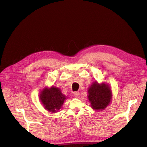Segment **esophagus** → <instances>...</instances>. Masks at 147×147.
Returning a JSON list of instances; mask_svg holds the SVG:
<instances>
[{
  "label": "esophagus",
  "instance_id": "1",
  "mask_svg": "<svg viewBox=\"0 0 147 147\" xmlns=\"http://www.w3.org/2000/svg\"><path fill=\"white\" fill-rule=\"evenodd\" d=\"M74 96H75L76 98H79L80 97V93L78 92H76L74 93Z\"/></svg>",
  "mask_w": 147,
  "mask_h": 147
}]
</instances>
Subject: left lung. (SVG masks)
<instances>
[{
    "instance_id": "8db88e82",
    "label": "left lung",
    "mask_w": 147,
    "mask_h": 147,
    "mask_svg": "<svg viewBox=\"0 0 147 147\" xmlns=\"http://www.w3.org/2000/svg\"><path fill=\"white\" fill-rule=\"evenodd\" d=\"M88 98L95 110H102L109 104L112 98L111 90L106 84L93 83L88 90Z\"/></svg>"
}]
</instances>
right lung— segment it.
<instances>
[{"mask_svg": "<svg viewBox=\"0 0 147 147\" xmlns=\"http://www.w3.org/2000/svg\"><path fill=\"white\" fill-rule=\"evenodd\" d=\"M40 98L45 108L50 112H55L59 110L65 100V96L61 93L58 88L52 86L51 88H44Z\"/></svg>", "mask_w": 147, "mask_h": 147, "instance_id": "add662e5", "label": "right lung"}]
</instances>
